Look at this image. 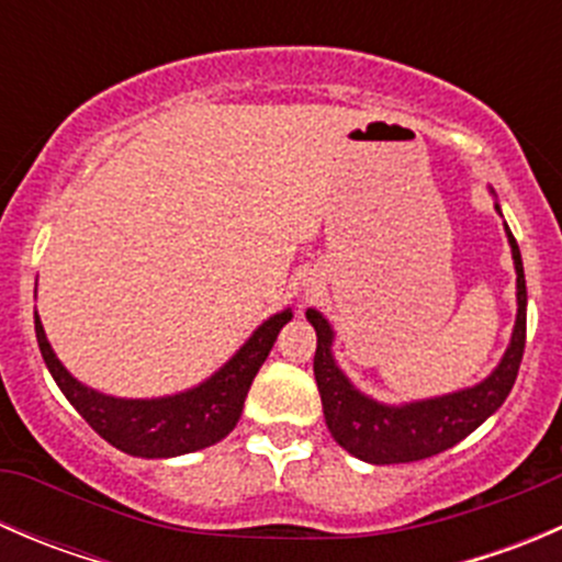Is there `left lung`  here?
I'll list each match as a JSON object with an SVG mask.
<instances>
[{
  "label": "left lung",
  "instance_id": "1",
  "mask_svg": "<svg viewBox=\"0 0 562 562\" xmlns=\"http://www.w3.org/2000/svg\"><path fill=\"white\" fill-rule=\"evenodd\" d=\"M508 241H512L514 263H517V326H514L512 345H508L501 367L475 389L457 391V394L438 396V400L413 402L405 407L378 405L375 400L359 394L350 386L348 378L337 370L331 359V326L321 313L307 310V321L313 323L317 334L313 370L317 391H321L323 416H326L334 440L345 451L372 464L418 462V459L435 457L457 446L506 402L508 391L517 381L519 364H522L527 337L522 255H519V245L512 231H508Z\"/></svg>",
  "mask_w": 562,
  "mask_h": 562
}]
</instances>
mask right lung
Returning a JSON list of instances; mask_svg holds the SVG:
<instances>
[{"label": "right lung", "instance_id": "obj_1", "mask_svg": "<svg viewBox=\"0 0 562 562\" xmlns=\"http://www.w3.org/2000/svg\"><path fill=\"white\" fill-rule=\"evenodd\" d=\"M291 321V313H280L263 323L249 337V342L212 381L187 391V394L166 396V400H113L98 391L81 386L45 339L43 323L35 315V334L40 353L54 375L56 386L70 400V405L87 418L89 427L133 457L162 459L190 454L223 440L236 427L245 407L247 391L258 375L260 364L269 356L277 334Z\"/></svg>", "mask_w": 562, "mask_h": 562}]
</instances>
